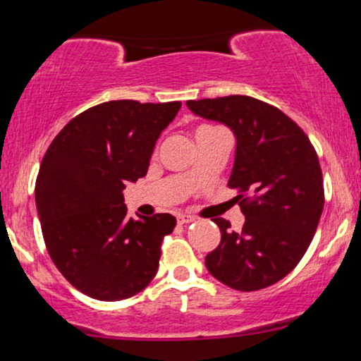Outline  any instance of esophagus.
<instances>
[{
  "label": "esophagus",
  "mask_w": 361,
  "mask_h": 361,
  "mask_svg": "<svg viewBox=\"0 0 361 361\" xmlns=\"http://www.w3.org/2000/svg\"><path fill=\"white\" fill-rule=\"evenodd\" d=\"M193 221H195L193 215H186V214L178 215V224H190V222H193Z\"/></svg>",
  "instance_id": "esophagus-1"
}]
</instances>
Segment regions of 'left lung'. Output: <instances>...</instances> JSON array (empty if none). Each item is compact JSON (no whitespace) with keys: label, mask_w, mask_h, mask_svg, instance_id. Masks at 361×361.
Here are the masks:
<instances>
[{"label":"left lung","mask_w":361,"mask_h":361,"mask_svg":"<svg viewBox=\"0 0 361 361\" xmlns=\"http://www.w3.org/2000/svg\"><path fill=\"white\" fill-rule=\"evenodd\" d=\"M198 117L221 122L235 137L231 188L246 217L241 233L214 219L221 244L205 258L210 275L227 287L251 292L287 276L316 234L324 186L319 157L304 130L283 111L256 98L231 94L190 100Z\"/></svg>","instance_id":"obj_1"}]
</instances>
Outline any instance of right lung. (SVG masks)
<instances>
[{
	"mask_svg": "<svg viewBox=\"0 0 361 361\" xmlns=\"http://www.w3.org/2000/svg\"><path fill=\"white\" fill-rule=\"evenodd\" d=\"M180 102H105L68 123L45 152L35 204L57 270L85 295L122 300L156 276L171 214L127 217L122 190L146 176L156 140Z\"/></svg>",
	"mask_w": 361,
	"mask_h": 361,
	"instance_id": "add662e5",
	"label": "right lung"
}]
</instances>
